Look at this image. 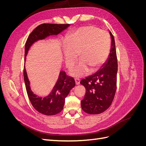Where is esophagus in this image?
<instances>
[{"instance_id": "obj_1", "label": "esophagus", "mask_w": 146, "mask_h": 146, "mask_svg": "<svg viewBox=\"0 0 146 146\" xmlns=\"http://www.w3.org/2000/svg\"><path fill=\"white\" fill-rule=\"evenodd\" d=\"M75 82H76V85H79V84H80V80L79 78H76V79H75Z\"/></svg>"}]
</instances>
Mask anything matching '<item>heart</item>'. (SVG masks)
Returning <instances> with one entry per match:
<instances>
[{
	"label": "heart",
	"instance_id": "obj_1",
	"mask_svg": "<svg viewBox=\"0 0 146 146\" xmlns=\"http://www.w3.org/2000/svg\"><path fill=\"white\" fill-rule=\"evenodd\" d=\"M63 48L66 65L70 67L77 60H81L70 70L74 77H82L99 70L107 60L111 48L108 33L93 25H86L73 31L66 38Z\"/></svg>",
	"mask_w": 146,
	"mask_h": 146
}]
</instances>
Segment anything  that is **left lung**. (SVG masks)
Returning <instances> with one entry per match:
<instances>
[{
  "instance_id": "1",
  "label": "left lung",
  "mask_w": 146,
  "mask_h": 146,
  "mask_svg": "<svg viewBox=\"0 0 146 146\" xmlns=\"http://www.w3.org/2000/svg\"><path fill=\"white\" fill-rule=\"evenodd\" d=\"M109 33L111 43L107 62L102 68L80 82L86 89L85 98L81 101L82 108L90 114H98L106 111L116 93L117 61L114 39L110 31Z\"/></svg>"
}]
</instances>
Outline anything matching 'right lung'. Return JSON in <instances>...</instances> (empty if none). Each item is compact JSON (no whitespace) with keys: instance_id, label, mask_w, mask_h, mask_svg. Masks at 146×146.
I'll return each mask as SVG.
<instances>
[{"instance_id":"1","label":"right lung","mask_w":146,"mask_h":146,"mask_svg":"<svg viewBox=\"0 0 146 146\" xmlns=\"http://www.w3.org/2000/svg\"><path fill=\"white\" fill-rule=\"evenodd\" d=\"M69 24H43L35 29L27 38L25 45V58L29 50L35 42L43 40L50 36L58 35L68 28ZM24 78L26 90L31 104L33 108L42 114L52 116L60 113L63 109L65 98L70 91L76 86L74 79L66 76L65 72L60 71L58 78L51 92L45 97H41L33 93L30 87V82L28 78L25 67L24 68Z\"/></svg>"}]
</instances>
